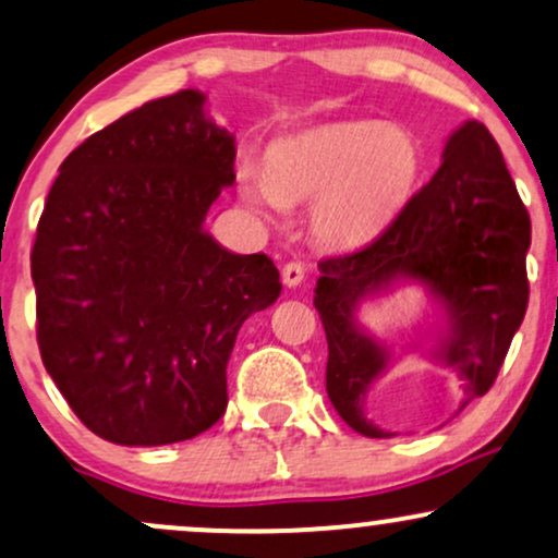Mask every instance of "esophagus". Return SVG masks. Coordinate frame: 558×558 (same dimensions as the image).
Returning a JSON list of instances; mask_svg holds the SVG:
<instances>
[{
	"label": "esophagus",
	"instance_id": "34e87169",
	"mask_svg": "<svg viewBox=\"0 0 558 558\" xmlns=\"http://www.w3.org/2000/svg\"><path fill=\"white\" fill-rule=\"evenodd\" d=\"M280 275H283V283L288 288H296L301 280H304V265H301V262H286Z\"/></svg>",
	"mask_w": 558,
	"mask_h": 558
}]
</instances>
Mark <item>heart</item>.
Returning <instances> with one entry per match:
<instances>
[{
    "mask_svg": "<svg viewBox=\"0 0 558 558\" xmlns=\"http://www.w3.org/2000/svg\"><path fill=\"white\" fill-rule=\"evenodd\" d=\"M424 153L411 130L379 119L335 122L278 140L265 166L239 163L241 199L283 220L311 203L312 233L327 246L366 244L398 218L418 186Z\"/></svg>",
    "mask_w": 558,
    "mask_h": 558,
    "instance_id": "1",
    "label": "heart"
}]
</instances>
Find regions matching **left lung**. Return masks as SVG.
Wrapping results in <instances>:
<instances>
[{
	"mask_svg": "<svg viewBox=\"0 0 558 558\" xmlns=\"http://www.w3.org/2000/svg\"><path fill=\"white\" fill-rule=\"evenodd\" d=\"M527 250L530 215L499 145L481 122H465L447 140L439 171L372 244L319 262L314 306L330 351L327 395L340 418L372 439L395 436L364 411L392 351L359 325L355 308L398 280H418L439 301L432 355L458 374V413L483 398L525 317Z\"/></svg>",
	"mask_w": 558,
	"mask_h": 558,
	"instance_id": "8db88e82",
	"label": "left lung"
}]
</instances>
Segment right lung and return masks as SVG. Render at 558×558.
I'll return each mask as SVG.
<instances>
[{
    "instance_id": "obj_1",
    "label": "right lung",
    "mask_w": 558,
    "mask_h": 558,
    "mask_svg": "<svg viewBox=\"0 0 558 558\" xmlns=\"http://www.w3.org/2000/svg\"><path fill=\"white\" fill-rule=\"evenodd\" d=\"M233 158L203 93L179 90L59 166L31 252L38 351L100 439L173 445L226 413L241 325L280 296L267 254L228 252L203 228Z\"/></svg>"
}]
</instances>
